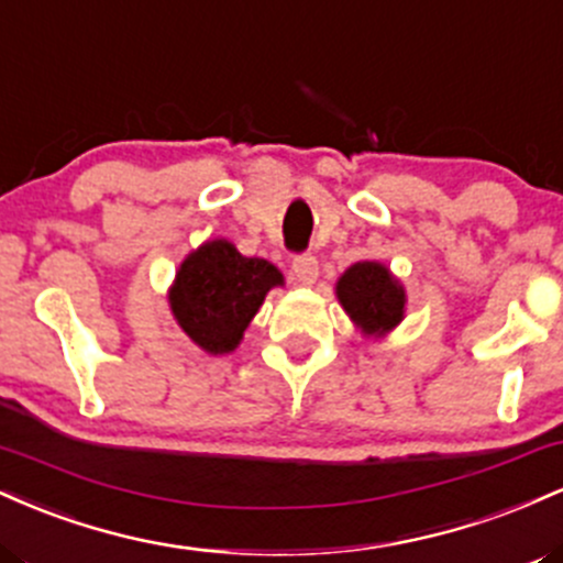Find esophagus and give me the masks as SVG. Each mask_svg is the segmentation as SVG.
Listing matches in <instances>:
<instances>
[{
    "label": "esophagus",
    "mask_w": 563,
    "mask_h": 563,
    "mask_svg": "<svg viewBox=\"0 0 563 563\" xmlns=\"http://www.w3.org/2000/svg\"><path fill=\"white\" fill-rule=\"evenodd\" d=\"M290 267H294L296 280H299L301 286H312V283L318 280L320 267H318V260H314L312 254H301V256H296V260H294V264H290Z\"/></svg>",
    "instance_id": "esophagus-1"
}]
</instances>
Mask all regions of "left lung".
Returning <instances> with one entry per match:
<instances>
[{
  "mask_svg": "<svg viewBox=\"0 0 563 563\" xmlns=\"http://www.w3.org/2000/svg\"><path fill=\"white\" fill-rule=\"evenodd\" d=\"M335 299L365 339H386L405 320V286L376 260L346 267L335 280Z\"/></svg>",
  "mask_w": 563,
  "mask_h": 563,
  "instance_id": "8db88e82",
  "label": "left lung"
}]
</instances>
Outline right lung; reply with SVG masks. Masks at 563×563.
<instances>
[{
    "mask_svg": "<svg viewBox=\"0 0 563 563\" xmlns=\"http://www.w3.org/2000/svg\"><path fill=\"white\" fill-rule=\"evenodd\" d=\"M286 286L267 260H249L228 238L200 243L185 256L169 288V309L183 333L206 354H230L241 346L264 296Z\"/></svg>",
    "mask_w": 563,
    "mask_h": 563,
    "instance_id": "1",
    "label": "right lung"
}]
</instances>
